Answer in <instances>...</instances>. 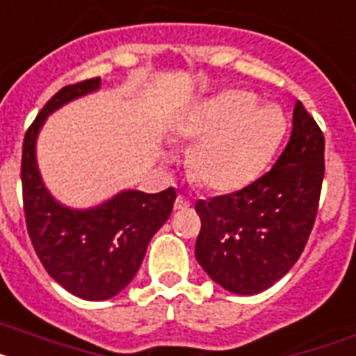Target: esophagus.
<instances>
[{
	"label": "esophagus",
	"mask_w": 356,
	"mask_h": 356,
	"mask_svg": "<svg viewBox=\"0 0 356 356\" xmlns=\"http://www.w3.org/2000/svg\"><path fill=\"white\" fill-rule=\"evenodd\" d=\"M190 204H192L190 199H186L184 195H179L177 199H175V202H173V208H175V210H186V208H190Z\"/></svg>",
	"instance_id": "34e87169"
}]
</instances>
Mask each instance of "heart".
Here are the masks:
<instances>
[{"instance_id":"obj_1","label":"heart","mask_w":356,"mask_h":356,"mask_svg":"<svg viewBox=\"0 0 356 356\" xmlns=\"http://www.w3.org/2000/svg\"><path fill=\"white\" fill-rule=\"evenodd\" d=\"M275 104H257L244 90H226L190 106L177 134L193 145L190 173L202 188L232 193L253 183L284 136Z\"/></svg>"}]
</instances>
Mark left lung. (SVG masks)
Segmentation results:
<instances>
[{
    "label": "left lung",
    "mask_w": 356,
    "mask_h": 356,
    "mask_svg": "<svg viewBox=\"0 0 356 356\" xmlns=\"http://www.w3.org/2000/svg\"><path fill=\"white\" fill-rule=\"evenodd\" d=\"M324 136L300 101L288 146L273 168L238 192L195 204V259L213 282L237 295L271 288L293 268L318 210Z\"/></svg>",
    "instance_id": "1"
}]
</instances>
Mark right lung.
Here are the masks:
<instances>
[{
    "mask_svg": "<svg viewBox=\"0 0 356 356\" xmlns=\"http://www.w3.org/2000/svg\"><path fill=\"white\" fill-rule=\"evenodd\" d=\"M101 88V77L68 85L54 95L26 130L21 184L26 229L41 264L58 284L85 300H108L141 268L146 248L172 213L175 190H122L92 208L59 202L41 177L35 145L47 118Z\"/></svg>",
    "mask_w": 356,
    "mask_h": 356,
    "instance_id": "right-lung-1",
    "label": "right lung"
}]
</instances>
